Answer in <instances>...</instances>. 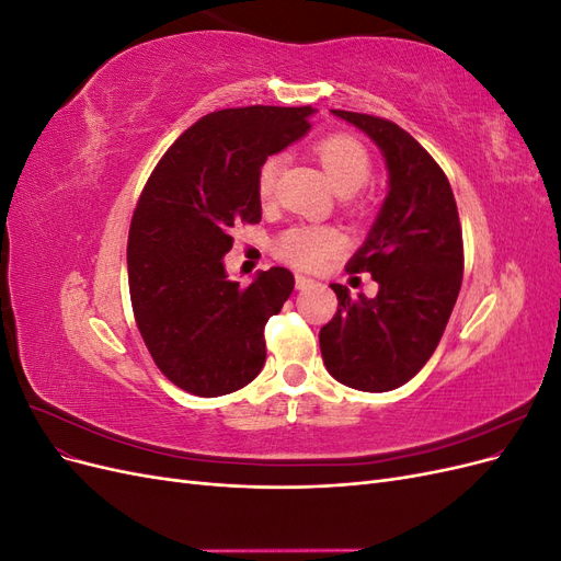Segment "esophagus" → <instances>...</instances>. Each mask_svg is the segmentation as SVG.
Segmentation results:
<instances>
[{
  "mask_svg": "<svg viewBox=\"0 0 561 561\" xmlns=\"http://www.w3.org/2000/svg\"><path fill=\"white\" fill-rule=\"evenodd\" d=\"M295 285H297V290H309V287H313V285H316V280H313V278H309V276H301V274H297V276H295Z\"/></svg>",
  "mask_w": 561,
  "mask_h": 561,
  "instance_id": "obj_1",
  "label": "esophagus"
}]
</instances>
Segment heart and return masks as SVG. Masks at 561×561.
Masks as SVG:
<instances>
[{
    "instance_id": "obj_1",
    "label": "heart",
    "mask_w": 561,
    "mask_h": 561,
    "mask_svg": "<svg viewBox=\"0 0 561 561\" xmlns=\"http://www.w3.org/2000/svg\"><path fill=\"white\" fill-rule=\"evenodd\" d=\"M313 151L339 194H351L355 190H360L371 175V157L367 147L360 140L351 138V135H325V138H320L316 142ZM283 163V154H268L260 163L254 184H257V196L262 201H268L274 196ZM344 245V233L334 227L297 225L280 233V239L276 241V254L297 268L318 271L325 266L334 254L342 252Z\"/></svg>"
}]
</instances>
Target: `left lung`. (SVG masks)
<instances>
[{
	"mask_svg": "<svg viewBox=\"0 0 561 561\" xmlns=\"http://www.w3.org/2000/svg\"><path fill=\"white\" fill-rule=\"evenodd\" d=\"M383 151L388 196L348 274H371L375 299L332 285L339 307L320 330L330 375L348 388L383 393L410 381L445 334L463 280V236L449 180L410 133L381 116L332 110Z\"/></svg>",
	"mask_w": 561,
	"mask_h": 561,
	"instance_id": "1",
	"label": "left lung"
}]
</instances>
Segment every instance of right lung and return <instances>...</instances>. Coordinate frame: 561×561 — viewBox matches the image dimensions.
Here are the masks:
<instances>
[{
    "label": "right lung",
    "instance_id": "add662e5",
    "mask_svg": "<svg viewBox=\"0 0 561 561\" xmlns=\"http://www.w3.org/2000/svg\"><path fill=\"white\" fill-rule=\"evenodd\" d=\"M307 107L210 112L168 147L133 210L128 290L151 360L178 388L219 398L266 360L264 325L293 295L283 266L250 285L227 278L231 231L257 225V168L311 128Z\"/></svg>",
    "mask_w": 561,
    "mask_h": 561
}]
</instances>
